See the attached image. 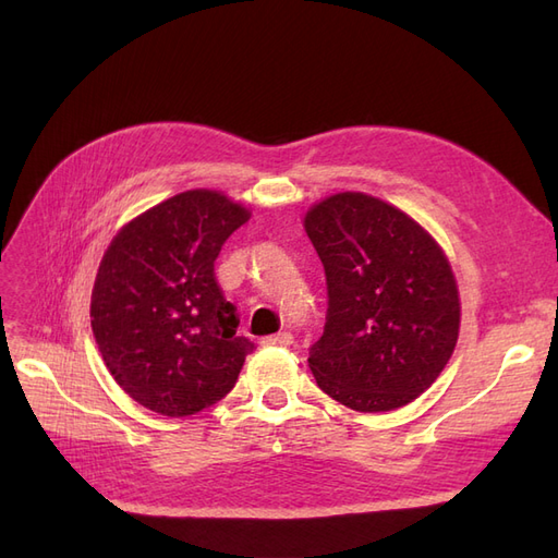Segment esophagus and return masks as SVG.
I'll return each mask as SVG.
<instances>
[{
	"label": "esophagus",
	"mask_w": 558,
	"mask_h": 558,
	"mask_svg": "<svg viewBox=\"0 0 558 558\" xmlns=\"http://www.w3.org/2000/svg\"><path fill=\"white\" fill-rule=\"evenodd\" d=\"M263 344L265 347H291L293 344V335L291 332L269 335V337H263Z\"/></svg>",
	"instance_id": "34e87169"
}]
</instances>
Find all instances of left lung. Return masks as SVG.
Wrapping results in <instances>:
<instances>
[{
  "label": "left lung",
  "instance_id": "left-lung-1",
  "mask_svg": "<svg viewBox=\"0 0 558 558\" xmlns=\"http://www.w3.org/2000/svg\"><path fill=\"white\" fill-rule=\"evenodd\" d=\"M326 269L328 316L310 351L324 393L356 412H391L440 377L461 328L445 248L410 214L344 191L305 214Z\"/></svg>",
  "mask_w": 558,
  "mask_h": 558
}]
</instances>
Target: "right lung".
I'll return each instance as SVG.
<instances>
[{
    "label": "right lung",
    "instance_id": "add662e5",
    "mask_svg": "<svg viewBox=\"0 0 558 558\" xmlns=\"http://www.w3.org/2000/svg\"><path fill=\"white\" fill-rule=\"evenodd\" d=\"M251 211L193 189L128 221L99 263L90 326L116 384L162 416L226 398L253 351L214 277V260Z\"/></svg>",
    "mask_w": 558,
    "mask_h": 558
}]
</instances>
